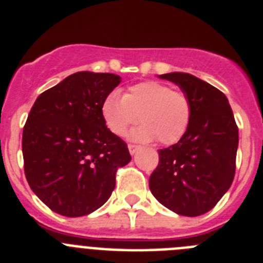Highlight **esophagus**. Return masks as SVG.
Returning <instances> with one entry per match:
<instances>
[{
  "mask_svg": "<svg viewBox=\"0 0 263 263\" xmlns=\"http://www.w3.org/2000/svg\"><path fill=\"white\" fill-rule=\"evenodd\" d=\"M127 147H129V152H130V154H132V155L136 154V153L138 152L139 148H141V147H139V146H137V145H129V146H127Z\"/></svg>",
  "mask_w": 263,
  "mask_h": 263,
  "instance_id": "obj_1",
  "label": "esophagus"
}]
</instances>
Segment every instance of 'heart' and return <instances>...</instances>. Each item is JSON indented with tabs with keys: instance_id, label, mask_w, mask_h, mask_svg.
I'll use <instances>...</instances> for the list:
<instances>
[{
	"instance_id": "obj_1",
	"label": "heart",
	"mask_w": 263,
	"mask_h": 263,
	"mask_svg": "<svg viewBox=\"0 0 263 263\" xmlns=\"http://www.w3.org/2000/svg\"><path fill=\"white\" fill-rule=\"evenodd\" d=\"M101 118L105 126L117 137H125L139 120L141 126L130 138L138 142L173 145L187 132L192 117L191 100L182 90L171 89L158 81H143L130 87L118 96L109 93L101 103Z\"/></svg>"
}]
</instances>
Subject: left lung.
<instances>
[{
    "mask_svg": "<svg viewBox=\"0 0 263 263\" xmlns=\"http://www.w3.org/2000/svg\"><path fill=\"white\" fill-rule=\"evenodd\" d=\"M158 78L173 81L190 97L192 117L179 142L158 152L159 164L148 187L170 211L196 217L212 210L233 182L238 127L227 96L213 85L185 72Z\"/></svg>",
    "mask_w": 263,
    "mask_h": 263,
    "instance_id": "8db88e82",
    "label": "left lung"
}]
</instances>
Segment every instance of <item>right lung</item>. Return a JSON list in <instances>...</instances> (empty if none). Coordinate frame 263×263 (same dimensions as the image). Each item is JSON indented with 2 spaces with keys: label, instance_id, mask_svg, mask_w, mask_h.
Listing matches in <instances>:
<instances>
[{
  "label": "right lung",
  "instance_id": "right-lung-1",
  "mask_svg": "<svg viewBox=\"0 0 263 263\" xmlns=\"http://www.w3.org/2000/svg\"><path fill=\"white\" fill-rule=\"evenodd\" d=\"M121 83L113 73L81 71L39 95L23 127L25 175L53 212L80 217L106 203L116 171L132 157L105 126L100 108Z\"/></svg>",
  "mask_w": 263,
  "mask_h": 263
}]
</instances>
